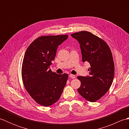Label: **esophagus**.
I'll list each match as a JSON object with an SVG mask.
<instances>
[{
    "instance_id": "1",
    "label": "esophagus",
    "mask_w": 129,
    "mask_h": 129,
    "mask_svg": "<svg viewBox=\"0 0 129 129\" xmlns=\"http://www.w3.org/2000/svg\"><path fill=\"white\" fill-rule=\"evenodd\" d=\"M69 77L71 78H72V79H75V78H76V76H75V75H74L70 74V75H69Z\"/></svg>"
}]
</instances>
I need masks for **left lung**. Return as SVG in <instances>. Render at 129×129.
Masks as SVG:
<instances>
[{"mask_svg":"<svg viewBox=\"0 0 129 129\" xmlns=\"http://www.w3.org/2000/svg\"><path fill=\"white\" fill-rule=\"evenodd\" d=\"M80 44L83 62L90 63L89 75L79 76L81 81L78 92L85 99L95 102L105 95L113 83L115 67L110 49L106 43L90 32L72 34Z\"/></svg>","mask_w":129,"mask_h":129,"instance_id":"left-lung-1","label":"left lung"}]
</instances>
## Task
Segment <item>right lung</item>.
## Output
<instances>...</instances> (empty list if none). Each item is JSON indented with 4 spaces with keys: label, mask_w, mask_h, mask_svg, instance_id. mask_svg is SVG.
<instances>
[{
    "label": "right lung",
    "mask_w": 129,
    "mask_h": 129,
    "mask_svg": "<svg viewBox=\"0 0 129 129\" xmlns=\"http://www.w3.org/2000/svg\"><path fill=\"white\" fill-rule=\"evenodd\" d=\"M68 35L42 36L33 42L24 55L21 76L24 86L37 103L52 105L59 99L68 78L67 74H57L50 65L59 45Z\"/></svg>",
    "instance_id": "right-lung-1"
}]
</instances>
